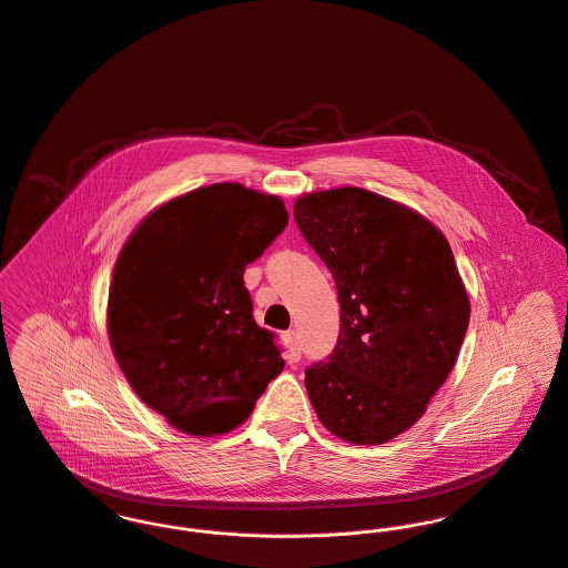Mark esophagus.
<instances>
[{
	"label": "esophagus",
	"instance_id": "esophagus-1",
	"mask_svg": "<svg viewBox=\"0 0 568 568\" xmlns=\"http://www.w3.org/2000/svg\"><path fill=\"white\" fill-rule=\"evenodd\" d=\"M285 342H287V357H290V362H298V359H301L298 333H296V331H287V333H285Z\"/></svg>",
	"mask_w": 568,
	"mask_h": 568
}]
</instances>
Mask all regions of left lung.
Listing matches in <instances>:
<instances>
[{
  "mask_svg": "<svg viewBox=\"0 0 568 568\" xmlns=\"http://www.w3.org/2000/svg\"><path fill=\"white\" fill-rule=\"evenodd\" d=\"M294 220L342 314L335 348L305 371L315 414L342 440H392L425 414L468 328L450 246L416 211L359 187L307 193Z\"/></svg>",
  "mask_w": 568,
  "mask_h": 568,
  "instance_id": "1",
  "label": "left lung"
}]
</instances>
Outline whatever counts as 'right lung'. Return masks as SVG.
I'll return each instance as SVG.
<instances>
[{
  "instance_id": "1",
  "label": "right lung",
  "mask_w": 568,
  "mask_h": 568,
  "mask_svg": "<svg viewBox=\"0 0 568 568\" xmlns=\"http://www.w3.org/2000/svg\"><path fill=\"white\" fill-rule=\"evenodd\" d=\"M276 195L217 183L179 195L130 235L109 292V337L136 396L193 436L242 425L283 371L253 317L246 265L285 231Z\"/></svg>"
}]
</instances>
